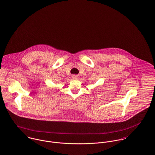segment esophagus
Returning a JSON list of instances; mask_svg holds the SVG:
<instances>
[{
    "mask_svg": "<svg viewBox=\"0 0 155 155\" xmlns=\"http://www.w3.org/2000/svg\"><path fill=\"white\" fill-rule=\"evenodd\" d=\"M72 79H73V80H78V76H77V75H72Z\"/></svg>",
    "mask_w": 155,
    "mask_h": 155,
    "instance_id": "obj_1",
    "label": "esophagus"
}]
</instances>
